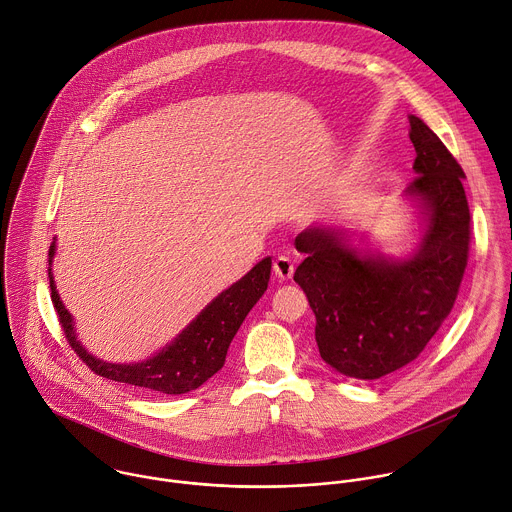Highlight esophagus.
Returning a JSON list of instances; mask_svg holds the SVG:
<instances>
[{
    "label": "esophagus",
    "instance_id": "esophagus-1",
    "mask_svg": "<svg viewBox=\"0 0 512 512\" xmlns=\"http://www.w3.org/2000/svg\"><path fill=\"white\" fill-rule=\"evenodd\" d=\"M274 274L278 280H290L294 276V264L288 256H278L274 260Z\"/></svg>",
    "mask_w": 512,
    "mask_h": 512
}]
</instances>
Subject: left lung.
<instances>
[{"instance_id":"obj_1","label":"left lung","mask_w":512,"mask_h":512,"mask_svg":"<svg viewBox=\"0 0 512 512\" xmlns=\"http://www.w3.org/2000/svg\"><path fill=\"white\" fill-rule=\"evenodd\" d=\"M416 150L404 202L416 242L402 256L370 246L342 224H312L296 236L306 258L294 280L316 316V344L336 372L376 380L410 364L450 314L466 268L470 214L464 172L438 136L408 116Z\"/></svg>"}]
</instances>
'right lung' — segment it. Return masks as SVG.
I'll return each mask as SVG.
<instances>
[{"label": "right lung", "mask_w": 512, "mask_h": 512, "mask_svg": "<svg viewBox=\"0 0 512 512\" xmlns=\"http://www.w3.org/2000/svg\"><path fill=\"white\" fill-rule=\"evenodd\" d=\"M56 238L50 246V288L60 314L66 338L78 356L100 376L126 382L160 394H186L212 378L226 362L232 338L248 312L262 298L270 282L272 258L260 260L246 276L222 290L206 308L164 348L140 362H108L88 352L76 332V320L64 306L52 272L56 256Z\"/></svg>", "instance_id": "right-lung-1"}]
</instances>
